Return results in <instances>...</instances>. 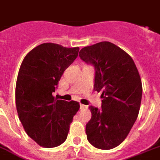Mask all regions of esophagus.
<instances>
[{
	"mask_svg": "<svg viewBox=\"0 0 160 160\" xmlns=\"http://www.w3.org/2000/svg\"><path fill=\"white\" fill-rule=\"evenodd\" d=\"M80 110H83V109H87L88 108V107L85 105H83V104H80Z\"/></svg>",
	"mask_w": 160,
	"mask_h": 160,
	"instance_id": "esophagus-1",
	"label": "esophagus"
}]
</instances>
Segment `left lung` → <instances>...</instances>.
Listing matches in <instances>:
<instances>
[{"label": "left lung", "mask_w": 160, "mask_h": 160, "mask_svg": "<svg viewBox=\"0 0 160 160\" xmlns=\"http://www.w3.org/2000/svg\"><path fill=\"white\" fill-rule=\"evenodd\" d=\"M80 59L95 69L93 88L102 92V109L89 106L86 124L91 145L110 150L121 144L138 118L142 95V80L133 60L125 51L108 41L80 51Z\"/></svg>", "instance_id": "8db88e82"}]
</instances>
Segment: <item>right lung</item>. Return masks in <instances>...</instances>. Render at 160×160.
Returning <instances> with one entry per match:
<instances>
[{
    "mask_svg": "<svg viewBox=\"0 0 160 160\" xmlns=\"http://www.w3.org/2000/svg\"><path fill=\"white\" fill-rule=\"evenodd\" d=\"M79 49L44 43L31 50L21 64L16 108L26 132L39 146L52 148L62 144L80 109L77 102L53 97L61 76L77 58Z\"/></svg>",
    "mask_w": 160,
    "mask_h": 160,
    "instance_id": "obj_1",
    "label": "right lung"
}]
</instances>
